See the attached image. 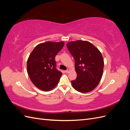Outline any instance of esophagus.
Here are the masks:
<instances>
[{
    "mask_svg": "<svg viewBox=\"0 0 130 130\" xmlns=\"http://www.w3.org/2000/svg\"><path fill=\"white\" fill-rule=\"evenodd\" d=\"M69 70H70V69H67L66 71H65V72L66 73H69Z\"/></svg>",
    "mask_w": 130,
    "mask_h": 130,
    "instance_id": "esophagus-1",
    "label": "esophagus"
}]
</instances>
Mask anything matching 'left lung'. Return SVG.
Segmentation results:
<instances>
[{
    "instance_id": "1",
    "label": "left lung",
    "mask_w": 130,
    "mask_h": 130,
    "mask_svg": "<svg viewBox=\"0 0 130 130\" xmlns=\"http://www.w3.org/2000/svg\"><path fill=\"white\" fill-rule=\"evenodd\" d=\"M75 60L77 77L71 81L74 88L87 93L95 88L103 76L104 62L100 51L88 41H76L67 44Z\"/></svg>"
}]
</instances>
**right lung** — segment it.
<instances>
[{
	"mask_svg": "<svg viewBox=\"0 0 130 130\" xmlns=\"http://www.w3.org/2000/svg\"><path fill=\"white\" fill-rule=\"evenodd\" d=\"M64 43L46 42L37 45L27 61V74L38 88L48 91L58 84L62 73L56 69L55 56Z\"/></svg>",
	"mask_w": 130,
	"mask_h": 130,
	"instance_id": "1",
	"label": "right lung"
}]
</instances>
